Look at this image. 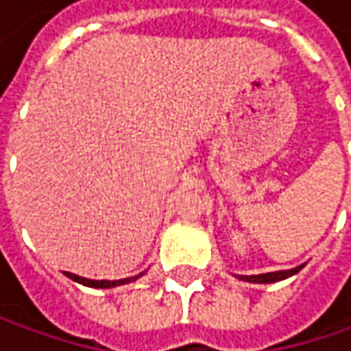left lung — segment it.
<instances>
[{
    "label": "left lung",
    "instance_id": "1",
    "mask_svg": "<svg viewBox=\"0 0 351 351\" xmlns=\"http://www.w3.org/2000/svg\"><path fill=\"white\" fill-rule=\"evenodd\" d=\"M303 265L295 267V269H287V271H271V274H260V276H240V279L244 281H252V283H276L281 279H287V277L295 276L297 271H301Z\"/></svg>",
    "mask_w": 351,
    "mask_h": 351
}]
</instances>
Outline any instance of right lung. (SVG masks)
I'll return each mask as SVG.
<instances>
[{
	"label": "right lung",
	"mask_w": 351,
	"mask_h": 351,
	"mask_svg": "<svg viewBox=\"0 0 351 351\" xmlns=\"http://www.w3.org/2000/svg\"><path fill=\"white\" fill-rule=\"evenodd\" d=\"M66 276L70 277V279H74V281H77V283H82V285H88V287H97V289H109V287H117V285H125V283H130V281L138 279L142 274H141V276L128 277V279H119V281H95V279H86V277L74 276V274H70V271H66Z\"/></svg>",
	"instance_id": "obj_1"
}]
</instances>
